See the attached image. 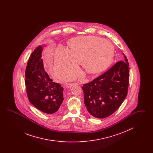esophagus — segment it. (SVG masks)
<instances>
[{
	"mask_svg": "<svg viewBox=\"0 0 153 153\" xmlns=\"http://www.w3.org/2000/svg\"><path fill=\"white\" fill-rule=\"evenodd\" d=\"M76 84V83H66V86L67 88H71L73 87V85H74Z\"/></svg>",
	"mask_w": 153,
	"mask_h": 153,
	"instance_id": "34e87169",
	"label": "esophagus"
}]
</instances>
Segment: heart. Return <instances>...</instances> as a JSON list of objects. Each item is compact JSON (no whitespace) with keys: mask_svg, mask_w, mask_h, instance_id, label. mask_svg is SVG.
I'll list each match as a JSON object with an SVG mask.
<instances>
[{"mask_svg":"<svg viewBox=\"0 0 153 153\" xmlns=\"http://www.w3.org/2000/svg\"><path fill=\"white\" fill-rule=\"evenodd\" d=\"M69 49L59 46L54 54V72L59 78L73 74L76 77L78 64H82L89 74L101 73L111 65L114 59L115 49L112 44L95 36H81L72 39Z\"/></svg>","mask_w":153,"mask_h":153,"instance_id":"obj_1","label":"heart"}]
</instances>
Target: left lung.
<instances>
[{"label":"left lung","instance_id":"left-lung-1","mask_svg":"<svg viewBox=\"0 0 153 153\" xmlns=\"http://www.w3.org/2000/svg\"><path fill=\"white\" fill-rule=\"evenodd\" d=\"M109 70L82 87L88 112L102 119L111 115L126 97L129 84V64L124 54Z\"/></svg>","mask_w":153,"mask_h":153}]
</instances>
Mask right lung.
I'll use <instances>...</instances> for the list:
<instances>
[{
    "label": "right lung",
    "instance_id": "right-lung-1",
    "mask_svg": "<svg viewBox=\"0 0 153 153\" xmlns=\"http://www.w3.org/2000/svg\"><path fill=\"white\" fill-rule=\"evenodd\" d=\"M39 46L33 51L25 71V85L29 102L39 111L51 114L58 111L64 100V88L53 82L44 69Z\"/></svg>",
    "mask_w": 153,
    "mask_h": 153
}]
</instances>
